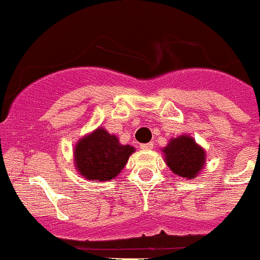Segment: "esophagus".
I'll use <instances>...</instances> for the list:
<instances>
[{
    "label": "esophagus",
    "instance_id": "1",
    "mask_svg": "<svg viewBox=\"0 0 260 260\" xmlns=\"http://www.w3.org/2000/svg\"><path fill=\"white\" fill-rule=\"evenodd\" d=\"M154 144L153 143H146V144H140V148L144 149V150H150L153 149Z\"/></svg>",
    "mask_w": 260,
    "mask_h": 260
}]
</instances>
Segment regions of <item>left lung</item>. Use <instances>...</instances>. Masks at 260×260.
I'll return each mask as SVG.
<instances>
[{
    "mask_svg": "<svg viewBox=\"0 0 260 260\" xmlns=\"http://www.w3.org/2000/svg\"><path fill=\"white\" fill-rule=\"evenodd\" d=\"M163 151L173 173L186 179L196 177L205 164V150L191 136L182 135L172 139Z\"/></svg>",
    "mask_w": 260,
    "mask_h": 260,
    "instance_id": "1",
    "label": "left lung"
}]
</instances>
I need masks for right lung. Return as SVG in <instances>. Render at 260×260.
Segmentation results:
<instances>
[{"instance_id": "right-lung-1", "label": "right lung", "mask_w": 260, "mask_h": 260, "mask_svg": "<svg viewBox=\"0 0 260 260\" xmlns=\"http://www.w3.org/2000/svg\"><path fill=\"white\" fill-rule=\"evenodd\" d=\"M134 153L130 145H121L115 135L97 129L84 136L74 149V159L79 173L89 181H107L121 172Z\"/></svg>"}]
</instances>
